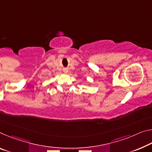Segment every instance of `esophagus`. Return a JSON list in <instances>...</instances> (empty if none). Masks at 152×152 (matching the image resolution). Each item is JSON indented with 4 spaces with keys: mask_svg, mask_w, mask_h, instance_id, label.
I'll use <instances>...</instances> for the list:
<instances>
[{
    "mask_svg": "<svg viewBox=\"0 0 152 152\" xmlns=\"http://www.w3.org/2000/svg\"><path fill=\"white\" fill-rule=\"evenodd\" d=\"M64 72H66H66H67V70H64Z\"/></svg>",
    "mask_w": 152,
    "mask_h": 152,
    "instance_id": "1",
    "label": "esophagus"
}]
</instances>
